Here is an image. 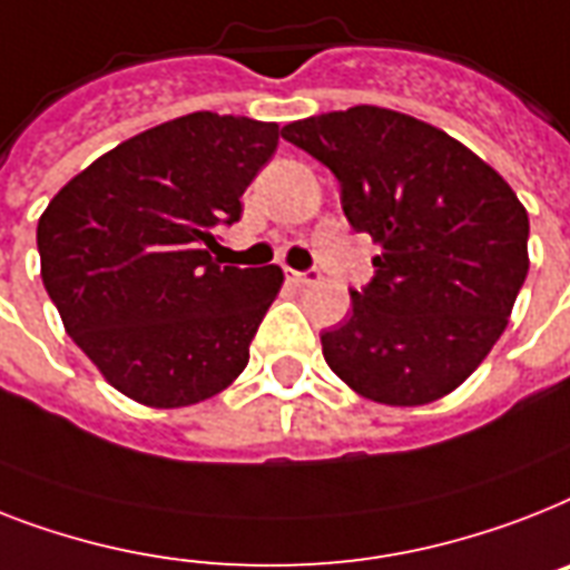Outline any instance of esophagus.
I'll return each instance as SVG.
<instances>
[{"instance_id": "esophagus-1", "label": "esophagus", "mask_w": 570, "mask_h": 570, "mask_svg": "<svg viewBox=\"0 0 570 570\" xmlns=\"http://www.w3.org/2000/svg\"><path fill=\"white\" fill-rule=\"evenodd\" d=\"M286 277H289L293 284H313V281H318V272L316 269H304V272L286 269Z\"/></svg>"}]
</instances>
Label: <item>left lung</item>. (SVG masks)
<instances>
[{
	"instance_id": "left-lung-1",
	"label": "left lung",
	"mask_w": 570,
	"mask_h": 570,
	"mask_svg": "<svg viewBox=\"0 0 570 570\" xmlns=\"http://www.w3.org/2000/svg\"><path fill=\"white\" fill-rule=\"evenodd\" d=\"M281 137L331 169L348 225L381 245L345 322L322 331L333 374L392 406L456 390L501 340L530 269V219L510 184L445 131L374 105Z\"/></svg>"
}]
</instances>
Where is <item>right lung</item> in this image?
Wrapping results in <instances>:
<instances>
[{
	"mask_svg": "<svg viewBox=\"0 0 570 570\" xmlns=\"http://www.w3.org/2000/svg\"><path fill=\"white\" fill-rule=\"evenodd\" d=\"M275 149V122L198 110L125 140L49 202L37 222L46 293L122 395L189 406L248 365L284 272L219 266L210 252Z\"/></svg>",
	"mask_w": 570,
	"mask_h": 570,
	"instance_id": "add662e5",
	"label": "right lung"
}]
</instances>
